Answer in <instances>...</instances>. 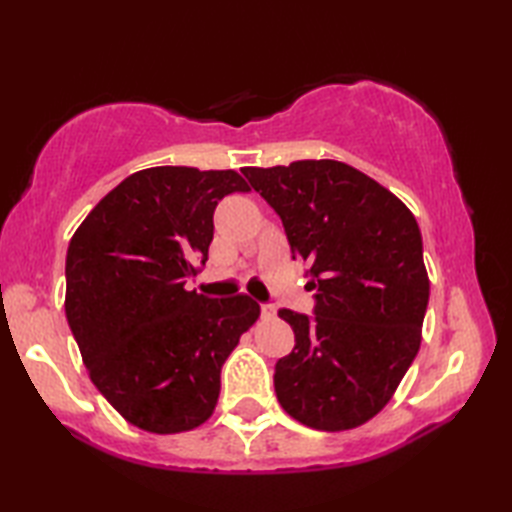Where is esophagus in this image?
<instances>
[{
  "label": "esophagus",
  "mask_w": 512,
  "mask_h": 512,
  "mask_svg": "<svg viewBox=\"0 0 512 512\" xmlns=\"http://www.w3.org/2000/svg\"><path fill=\"white\" fill-rule=\"evenodd\" d=\"M262 314H264V317H273L275 306H270V303H262Z\"/></svg>",
  "instance_id": "34e87169"
}]
</instances>
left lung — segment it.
Listing matches in <instances>:
<instances>
[{
  "label": "left lung",
  "instance_id": "left-lung-1",
  "mask_svg": "<svg viewBox=\"0 0 512 512\" xmlns=\"http://www.w3.org/2000/svg\"><path fill=\"white\" fill-rule=\"evenodd\" d=\"M308 264L314 314L281 308L295 347L275 365L279 405L306 427L345 431L383 409L420 350L429 277L416 217L339 160L244 167Z\"/></svg>",
  "mask_w": 512,
  "mask_h": 512
}]
</instances>
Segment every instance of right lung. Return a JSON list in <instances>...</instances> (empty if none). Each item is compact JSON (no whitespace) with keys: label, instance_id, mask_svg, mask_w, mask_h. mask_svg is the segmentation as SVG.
I'll return each mask as SVG.
<instances>
[{"label":"right lung","instance_id":"right-lung-1","mask_svg":"<svg viewBox=\"0 0 512 512\" xmlns=\"http://www.w3.org/2000/svg\"><path fill=\"white\" fill-rule=\"evenodd\" d=\"M235 191L248 184L233 169H143L70 239L65 317L92 383L138 429L180 433L209 420L222 365L259 317L248 295L184 288L209 259L217 202Z\"/></svg>","mask_w":512,"mask_h":512}]
</instances>
